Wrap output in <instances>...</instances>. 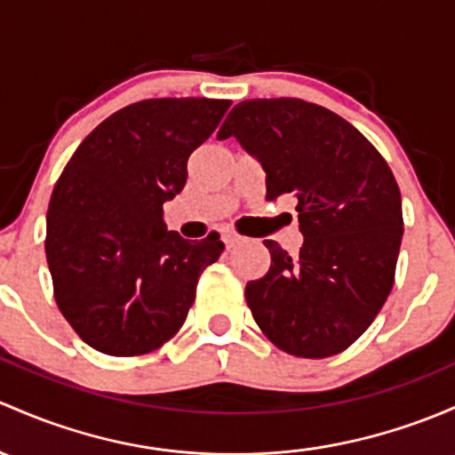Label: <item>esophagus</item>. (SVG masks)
I'll return each instance as SVG.
<instances>
[{"label":"esophagus","mask_w":455,"mask_h":455,"mask_svg":"<svg viewBox=\"0 0 455 455\" xmlns=\"http://www.w3.org/2000/svg\"><path fill=\"white\" fill-rule=\"evenodd\" d=\"M240 240H242V237L235 235V233H231V231H224L222 233V242L227 243V248L235 246V243H240Z\"/></svg>","instance_id":"34e87169"}]
</instances>
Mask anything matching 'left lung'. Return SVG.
<instances>
[{
    "instance_id": "left-lung-1",
    "label": "left lung",
    "mask_w": 455,
    "mask_h": 455,
    "mask_svg": "<svg viewBox=\"0 0 455 455\" xmlns=\"http://www.w3.org/2000/svg\"><path fill=\"white\" fill-rule=\"evenodd\" d=\"M235 137L266 172V200L296 198L303 246L246 285L252 318L296 357H331L371 327L395 283L403 237L401 191L384 156L355 126L299 98L246 100L218 140Z\"/></svg>"
}]
</instances>
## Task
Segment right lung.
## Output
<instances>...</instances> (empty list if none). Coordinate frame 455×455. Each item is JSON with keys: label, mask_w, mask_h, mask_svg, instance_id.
Here are the masks:
<instances>
[{"label": "right lung", "mask_w": 455, "mask_h": 455, "mask_svg": "<svg viewBox=\"0 0 455 455\" xmlns=\"http://www.w3.org/2000/svg\"><path fill=\"white\" fill-rule=\"evenodd\" d=\"M231 100H141L104 119L65 165L47 209L54 299L74 331L115 357L150 353L188 318L220 235L167 231L164 203L188 183V159Z\"/></svg>", "instance_id": "1"}]
</instances>
